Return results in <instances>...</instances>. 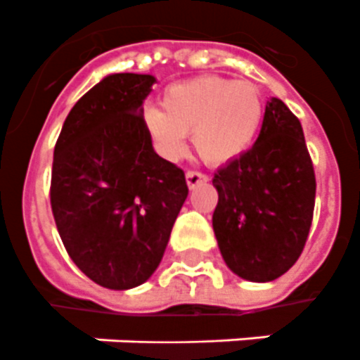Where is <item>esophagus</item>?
<instances>
[{
    "mask_svg": "<svg viewBox=\"0 0 360 360\" xmlns=\"http://www.w3.org/2000/svg\"><path fill=\"white\" fill-rule=\"evenodd\" d=\"M207 183V175L200 174V172H186V185L188 188H196V186Z\"/></svg>",
    "mask_w": 360,
    "mask_h": 360,
    "instance_id": "esophagus-1",
    "label": "esophagus"
}]
</instances>
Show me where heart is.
<instances>
[{
    "label": "heart",
    "mask_w": 360,
    "mask_h": 360,
    "mask_svg": "<svg viewBox=\"0 0 360 360\" xmlns=\"http://www.w3.org/2000/svg\"><path fill=\"white\" fill-rule=\"evenodd\" d=\"M162 110L147 108V132L160 151L177 158L185 134L207 164L220 166L239 158L256 140L263 121L262 93L250 82L202 76L177 82L162 93Z\"/></svg>",
    "instance_id": "1"
}]
</instances>
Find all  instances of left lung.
I'll return each instance as SVG.
<instances>
[{"instance_id": "obj_1", "label": "left lung", "mask_w": 360, "mask_h": 360, "mask_svg": "<svg viewBox=\"0 0 360 360\" xmlns=\"http://www.w3.org/2000/svg\"><path fill=\"white\" fill-rule=\"evenodd\" d=\"M213 230L231 273L271 282L299 259L312 226L316 175L301 121L280 98L265 104L256 143L214 174Z\"/></svg>"}]
</instances>
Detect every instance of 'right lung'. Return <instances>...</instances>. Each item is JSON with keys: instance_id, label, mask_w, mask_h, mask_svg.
<instances>
[{"instance_id": "obj_1", "label": "right lung", "mask_w": 360, "mask_h": 360, "mask_svg": "<svg viewBox=\"0 0 360 360\" xmlns=\"http://www.w3.org/2000/svg\"><path fill=\"white\" fill-rule=\"evenodd\" d=\"M151 75L104 76L67 115L53 149L50 202L82 273L108 290L151 278L186 196L185 174L158 157L143 120Z\"/></svg>"}]
</instances>
